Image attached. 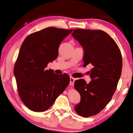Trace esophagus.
<instances>
[{
	"mask_svg": "<svg viewBox=\"0 0 133 133\" xmlns=\"http://www.w3.org/2000/svg\"><path fill=\"white\" fill-rule=\"evenodd\" d=\"M76 79L74 78L72 76H70V83H69V85L71 86H73L74 85V82H75Z\"/></svg>",
	"mask_w": 133,
	"mask_h": 133,
	"instance_id": "1",
	"label": "esophagus"
}]
</instances>
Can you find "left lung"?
Wrapping results in <instances>:
<instances>
[{"instance_id":"8db88e82","label":"left lung","mask_w":133,"mask_h":133,"mask_svg":"<svg viewBox=\"0 0 133 133\" xmlns=\"http://www.w3.org/2000/svg\"><path fill=\"white\" fill-rule=\"evenodd\" d=\"M72 36L84 50L83 66L89 64L94 66L89 83L82 79L74 83L81 97L75 110L88 117L98 114L111 101L122 74V57L115 40L102 30L77 29Z\"/></svg>"}]
</instances>
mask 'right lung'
<instances>
[{"label": "right lung", "mask_w": 133, "mask_h": 133, "mask_svg": "<svg viewBox=\"0 0 133 133\" xmlns=\"http://www.w3.org/2000/svg\"><path fill=\"white\" fill-rule=\"evenodd\" d=\"M72 31L50 27L29 35L22 43L14 74L18 95L30 110H48L69 85L68 74L58 75L45 68L57 58L59 44Z\"/></svg>", "instance_id": "right-lung-1"}]
</instances>
